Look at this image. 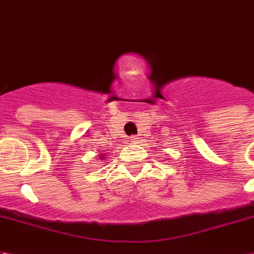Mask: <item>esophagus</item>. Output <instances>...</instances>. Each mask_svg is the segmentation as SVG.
I'll use <instances>...</instances> for the list:
<instances>
[{"label":"esophagus","mask_w":254,"mask_h":254,"mask_svg":"<svg viewBox=\"0 0 254 254\" xmlns=\"http://www.w3.org/2000/svg\"><path fill=\"white\" fill-rule=\"evenodd\" d=\"M138 141V135H131L130 137V142H134V143H135V142Z\"/></svg>","instance_id":"34e87169"}]
</instances>
